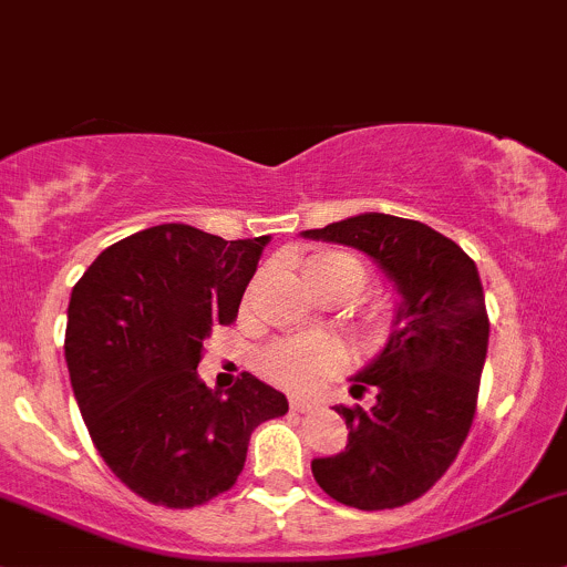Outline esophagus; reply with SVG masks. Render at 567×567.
<instances>
[{"instance_id":"obj_1","label":"esophagus","mask_w":567,"mask_h":567,"mask_svg":"<svg viewBox=\"0 0 567 567\" xmlns=\"http://www.w3.org/2000/svg\"><path fill=\"white\" fill-rule=\"evenodd\" d=\"M290 411H296V414H307V411H312V403L310 400L290 398Z\"/></svg>"}]
</instances>
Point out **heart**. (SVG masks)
Segmentation results:
<instances>
[{"label":"heart","instance_id":"1","mask_svg":"<svg viewBox=\"0 0 567 567\" xmlns=\"http://www.w3.org/2000/svg\"><path fill=\"white\" fill-rule=\"evenodd\" d=\"M305 279L323 299L351 301L368 288V268L351 251L323 249L307 257ZM390 334V323L381 316L362 320V337L368 342H381ZM346 368V351L326 337H290L277 340L260 353L257 370L266 381L285 392H312L323 381Z\"/></svg>","mask_w":567,"mask_h":567}]
</instances>
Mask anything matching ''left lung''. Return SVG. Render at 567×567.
<instances>
[{
	"label": "left lung",
	"mask_w": 567,
	"mask_h": 567,
	"mask_svg": "<svg viewBox=\"0 0 567 567\" xmlns=\"http://www.w3.org/2000/svg\"><path fill=\"white\" fill-rule=\"evenodd\" d=\"M305 238L362 249L403 296L381 357L353 375V398L373 390L375 403L337 409L348 444L312 461L316 483L357 511L409 505L453 466L477 411L491 329L477 266L433 227L390 214L351 216Z\"/></svg>",
	"instance_id": "1"
}]
</instances>
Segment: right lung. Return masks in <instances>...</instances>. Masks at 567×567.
Returning a JSON list of instances; mask_svg holds the SVG:
<instances>
[{
  "label": "right lung",
  "instance_id": "add662e5",
  "mask_svg": "<svg viewBox=\"0 0 567 567\" xmlns=\"http://www.w3.org/2000/svg\"><path fill=\"white\" fill-rule=\"evenodd\" d=\"M266 244L147 227L73 285L65 362L79 411L114 477L153 505L186 511L230 491L251 431L288 414L285 394L251 373L227 394L197 375L203 340L236 320Z\"/></svg>",
  "mask_w": 567,
  "mask_h": 567
}]
</instances>
